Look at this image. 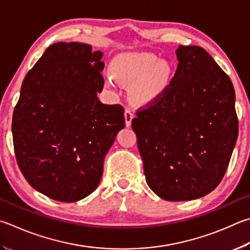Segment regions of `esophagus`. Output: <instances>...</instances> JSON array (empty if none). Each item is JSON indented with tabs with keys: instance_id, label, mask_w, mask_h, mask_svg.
Returning <instances> with one entry per match:
<instances>
[{
	"instance_id": "obj_1",
	"label": "esophagus",
	"mask_w": 250,
	"mask_h": 250,
	"mask_svg": "<svg viewBox=\"0 0 250 250\" xmlns=\"http://www.w3.org/2000/svg\"><path fill=\"white\" fill-rule=\"evenodd\" d=\"M133 119V113L130 109H125V125L130 126L131 122H132Z\"/></svg>"
}]
</instances>
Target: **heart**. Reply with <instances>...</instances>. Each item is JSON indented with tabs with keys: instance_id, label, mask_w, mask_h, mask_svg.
Instances as JSON below:
<instances>
[{
	"instance_id": "heart-1",
	"label": "heart",
	"mask_w": 250,
	"mask_h": 250,
	"mask_svg": "<svg viewBox=\"0 0 250 250\" xmlns=\"http://www.w3.org/2000/svg\"><path fill=\"white\" fill-rule=\"evenodd\" d=\"M112 75L105 78L107 86L115 87L117 81L131 85L130 96L137 105H148L166 93L174 76L171 62L147 52L124 53L113 59Z\"/></svg>"
}]
</instances>
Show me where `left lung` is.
<instances>
[{"label": "left lung", "mask_w": 250, "mask_h": 250, "mask_svg": "<svg viewBox=\"0 0 250 250\" xmlns=\"http://www.w3.org/2000/svg\"><path fill=\"white\" fill-rule=\"evenodd\" d=\"M168 89L137 111L132 129L148 187L167 201L194 200L223 179L238 137L235 90L206 50L179 46Z\"/></svg>", "instance_id": "1"}]
</instances>
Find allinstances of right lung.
I'll return each instance as SVG.
<instances>
[{"label":"right lung","mask_w":250,"mask_h":250,"mask_svg":"<svg viewBox=\"0 0 250 250\" xmlns=\"http://www.w3.org/2000/svg\"><path fill=\"white\" fill-rule=\"evenodd\" d=\"M102 58L89 44L53 43L22 81L12 121L16 161L31 187L53 200L79 201L98 187L125 128L124 107L97 97Z\"/></svg>","instance_id":"obj_1"}]
</instances>
